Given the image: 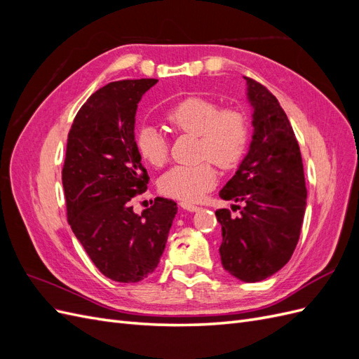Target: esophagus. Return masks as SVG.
I'll use <instances>...</instances> for the list:
<instances>
[{
  "mask_svg": "<svg viewBox=\"0 0 359 359\" xmlns=\"http://www.w3.org/2000/svg\"><path fill=\"white\" fill-rule=\"evenodd\" d=\"M180 205H181V208L187 210V211H190V212H196V211H199V206H198V205L187 203V202H181Z\"/></svg>",
  "mask_w": 359,
  "mask_h": 359,
  "instance_id": "1",
  "label": "esophagus"
}]
</instances>
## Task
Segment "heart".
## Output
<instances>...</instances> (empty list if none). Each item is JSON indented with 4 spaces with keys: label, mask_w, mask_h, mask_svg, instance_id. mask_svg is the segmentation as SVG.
<instances>
[{
    "label": "heart",
    "mask_w": 359,
    "mask_h": 359,
    "mask_svg": "<svg viewBox=\"0 0 359 359\" xmlns=\"http://www.w3.org/2000/svg\"><path fill=\"white\" fill-rule=\"evenodd\" d=\"M173 132L198 136V158H210L222 169H232L241 161L250 137L247 116L235 107H220L205 97H187L166 114ZM139 156L148 165L160 168L168 161L166 139L151 126H142L135 135ZM210 160L193 166H175L160 180V190L169 198L196 202L217 182Z\"/></svg>",
    "instance_id": "1"
}]
</instances>
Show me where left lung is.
I'll return each instance as SVG.
<instances>
[{"instance_id": "8db88e82", "label": "left lung", "mask_w": 359, "mask_h": 359, "mask_svg": "<svg viewBox=\"0 0 359 359\" xmlns=\"http://www.w3.org/2000/svg\"><path fill=\"white\" fill-rule=\"evenodd\" d=\"M247 81L253 107V136L248 153L220 198L243 203L241 215L217 210L223 241V268L245 283L262 281L283 268L295 250L307 189L298 140L287 115L262 83ZM240 210V205H232Z\"/></svg>"}]
</instances>
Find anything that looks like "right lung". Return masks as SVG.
I'll return each mask as SVG.
<instances>
[{
	"mask_svg": "<svg viewBox=\"0 0 359 359\" xmlns=\"http://www.w3.org/2000/svg\"><path fill=\"white\" fill-rule=\"evenodd\" d=\"M157 79L116 81L83 103L69 132L62 187L67 220L100 273L136 283L157 268L177 202L157 198L136 214L149 177L135 144L137 103Z\"/></svg>",
	"mask_w": 359,
	"mask_h": 359,
	"instance_id": "right-lung-1",
	"label": "right lung"
}]
</instances>
